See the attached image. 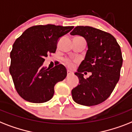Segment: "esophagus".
<instances>
[{
  "instance_id": "34e87169",
  "label": "esophagus",
  "mask_w": 132,
  "mask_h": 132,
  "mask_svg": "<svg viewBox=\"0 0 132 132\" xmlns=\"http://www.w3.org/2000/svg\"><path fill=\"white\" fill-rule=\"evenodd\" d=\"M72 72H70V70H67V75H68H68H72Z\"/></svg>"
}]
</instances>
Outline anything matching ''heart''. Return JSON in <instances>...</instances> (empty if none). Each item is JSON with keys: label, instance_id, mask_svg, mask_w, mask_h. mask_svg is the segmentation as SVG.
Wrapping results in <instances>:
<instances>
[{"label": "heart", "instance_id": "b5f03b06", "mask_svg": "<svg viewBox=\"0 0 132 132\" xmlns=\"http://www.w3.org/2000/svg\"><path fill=\"white\" fill-rule=\"evenodd\" d=\"M64 63L67 65L69 68H73L75 66V63L76 62V61H72L69 59H64Z\"/></svg>", "mask_w": 132, "mask_h": 132}]
</instances>
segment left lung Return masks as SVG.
<instances>
[{"label": "left lung", "instance_id": "8db88e82", "mask_svg": "<svg viewBox=\"0 0 132 132\" xmlns=\"http://www.w3.org/2000/svg\"><path fill=\"white\" fill-rule=\"evenodd\" d=\"M71 35L85 38L88 49L75 75L79 84L72 90V99L83 106H95L111 96L120 77L123 57L119 45L110 33L90 26H77ZM89 71L92 75L85 79Z\"/></svg>", "mask_w": 132, "mask_h": 132}]
</instances>
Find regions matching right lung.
Segmentation results:
<instances>
[{"label":"right lung","mask_w":132,"mask_h":132,"mask_svg":"<svg viewBox=\"0 0 132 132\" xmlns=\"http://www.w3.org/2000/svg\"><path fill=\"white\" fill-rule=\"evenodd\" d=\"M73 28L53 24L34 26L16 39L10 53L9 72L15 88L23 99L43 103L52 98L55 85L66 78L67 70L62 64L51 69L42 65L45 57L55 52L59 38Z\"/></svg>","instance_id":"1"}]
</instances>
